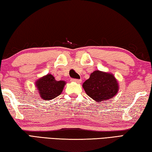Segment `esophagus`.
Wrapping results in <instances>:
<instances>
[{"mask_svg": "<svg viewBox=\"0 0 152 152\" xmlns=\"http://www.w3.org/2000/svg\"><path fill=\"white\" fill-rule=\"evenodd\" d=\"M72 82H76V83H81L82 82V80L80 79H74V78H72L71 79Z\"/></svg>", "mask_w": 152, "mask_h": 152, "instance_id": "1", "label": "esophagus"}]
</instances>
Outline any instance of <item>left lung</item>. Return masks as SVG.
<instances>
[{
    "label": "left lung",
    "instance_id": "8db88e82",
    "mask_svg": "<svg viewBox=\"0 0 152 152\" xmlns=\"http://www.w3.org/2000/svg\"><path fill=\"white\" fill-rule=\"evenodd\" d=\"M87 95L100 103L117 94L119 84L113 74L96 70L82 84Z\"/></svg>",
    "mask_w": 152,
    "mask_h": 152
}]
</instances>
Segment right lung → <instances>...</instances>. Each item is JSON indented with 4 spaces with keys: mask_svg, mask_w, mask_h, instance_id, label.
Returning <instances> with one entry per match:
<instances>
[{
    "mask_svg": "<svg viewBox=\"0 0 152 152\" xmlns=\"http://www.w3.org/2000/svg\"><path fill=\"white\" fill-rule=\"evenodd\" d=\"M66 82L56 80L51 74H48L35 82L40 97L43 100H51L59 96L64 89Z\"/></svg>",
    "mask_w": 152,
    "mask_h": 152,
    "instance_id": "right-lung-1",
    "label": "right lung"
}]
</instances>
